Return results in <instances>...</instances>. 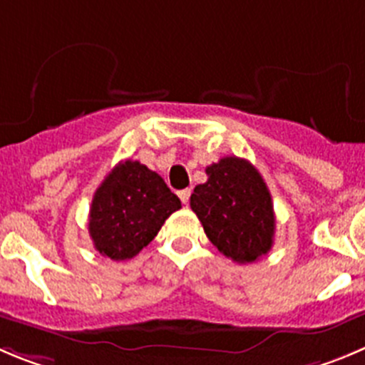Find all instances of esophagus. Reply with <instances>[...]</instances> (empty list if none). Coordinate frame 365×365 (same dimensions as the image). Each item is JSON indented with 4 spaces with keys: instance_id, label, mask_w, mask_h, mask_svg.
<instances>
[{
    "instance_id": "34e87169",
    "label": "esophagus",
    "mask_w": 365,
    "mask_h": 365,
    "mask_svg": "<svg viewBox=\"0 0 365 365\" xmlns=\"http://www.w3.org/2000/svg\"><path fill=\"white\" fill-rule=\"evenodd\" d=\"M178 196H180V200H182V203H189V198H190V189H183V190H180L178 192Z\"/></svg>"
}]
</instances>
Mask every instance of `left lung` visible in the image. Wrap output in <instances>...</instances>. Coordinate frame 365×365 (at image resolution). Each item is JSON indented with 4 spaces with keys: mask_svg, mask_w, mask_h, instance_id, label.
<instances>
[{
    "mask_svg": "<svg viewBox=\"0 0 365 365\" xmlns=\"http://www.w3.org/2000/svg\"><path fill=\"white\" fill-rule=\"evenodd\" d=\"M207 182L194 187L190 209L210 243L240 264L254 263L274 245L272 196L248 160L225 156L205 169Z\"/></svg>",
    "mask_w": 365,
    "mask_h": 365,
    "instance_id": "obj_1",
    "label": "left lung"
}]
</instances>
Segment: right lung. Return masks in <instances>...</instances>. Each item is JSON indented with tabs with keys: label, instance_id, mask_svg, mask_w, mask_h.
<instances>
[{
	"label": "right lung",
	"instance_id": "obj_1",
	"mask_svg": "<svg viewBox=\"0 0 365 365\" xmlns=\"http://www.w3.org/2000/svg\"><path fill=\"white\" fill-rule=\"evenodd\" d=\"M178 209L182 202L162 176L136 160H124L93 194L88 230L95 250L113 261L131 259Z\"/></svg>",
	"mask_w": 365,
	"mask_h": 365
}]
</instances>
